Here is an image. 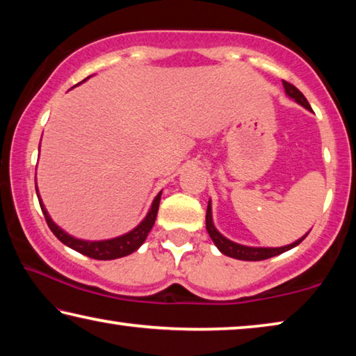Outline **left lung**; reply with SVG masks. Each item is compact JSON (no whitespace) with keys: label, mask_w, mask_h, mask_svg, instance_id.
Instances as JSON below:
<instances>
[{"label":"left lung","mask_w":356,"mask_h":356,"mask_svg":"<svg viewBox=\"0 0 356 356\" xmlns=\"http://www.w3.org/2000/svg\"><path fill=\"white\" fill-rule=\"evenodd\" d=\"M282 84H284V91L289 97L293 99L301 106H305L306 110H311V105L308 104V100H306L305 95L301 94L298 89L293 86V84L287 83V81H282ZM206 227H207L210 238L213 240L216 248H218L222 254L234 257V259H240V261H264V259L278 256V254H281V252H286L289 250H292L293 246L300 245L305 240V237L308 236V234H306V236L298 238L297 242L286 245V246H280V248H256V246H245V245L236 243V242H232V240L226 238L225 236H221V234L216 231V227L213 226V221H212V206H210V201H209L207 213H206Z\"/></svg>","instance_id":"obj_1"}]
</instances>
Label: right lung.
<instances>
[{"instance_id":"obj_1","label":"right lung","mask_w":356,"mask_h":356,"mask_svg":"<svg viewBox=\"0 0 356 356\" xmlns=\"http://www.w3.org/2000/svg\"><path fill=\"white\" fill-rule=\"evenodd\" d=\"M35 191H38V188H35ZM38 197H39L40 209H42V212H44L48 227L51 229V232L55 234V236L61 240L64 245H67L69 248L81 252V254L91 257V259H97V261H111V259H118V257H124V256L131 254V252L136 251L144 243V240H146L147 234L150 232V229H152L154 222H155L156 212H159V206H160L161 191L155 196V200L152 202V206H150V210L146 215V218H144L140 225L134 229V231H130L127 234H124V236L116 237V238L100 240V242H88V240H80V238L69 236L67 232H64L61 227L56 226L55 222H53L50 215H48V212H47V209L44 207V204H42L39 191H38Z\"/></svg>"}]
</instances>
